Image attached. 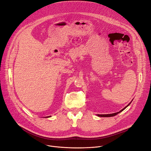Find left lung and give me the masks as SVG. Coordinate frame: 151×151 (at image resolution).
Instances as JSON below:
<instances>
[{"mask_svg":"<svg viewBox=\"0 0 151 151\" xmlns=\"http://www.w3.org/2000/svg\"><path fill=\"white\" fill-rule=\"evenodd\" d=\"M133 101V100H132ZM132 101L129 103L126 107H125L124 109H122V110H120L119 112H116V113H113V114H97V116H98V117H113V116H116V115H117L119 113H120V112H121L122 111H123L126 107H127L129 105H130V104H131V103H132Z\"/></svg>","mask_w":151,"mask_h":151,"instance_id":"obj_1","label":"left lung"}]
</instances>
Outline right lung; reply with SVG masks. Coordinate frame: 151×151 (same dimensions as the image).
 I'll return each instance as SVG.
<instances>
[{
  "label": "right lung",
  "mask_w": 151,
  "mask_h": 151,
  "mask_svg": "<svg viewBox=\"0 0 151 151\" xmlns=\"http://www.w3.org/2000/svg\"><path fill=\"white\" fill-rule=\"evenodd\" d=\"M51 116H48V117H47V118H48V117H50Z\"/></svg>",
  "instance_id": "obj_1"
}]
</instances>
